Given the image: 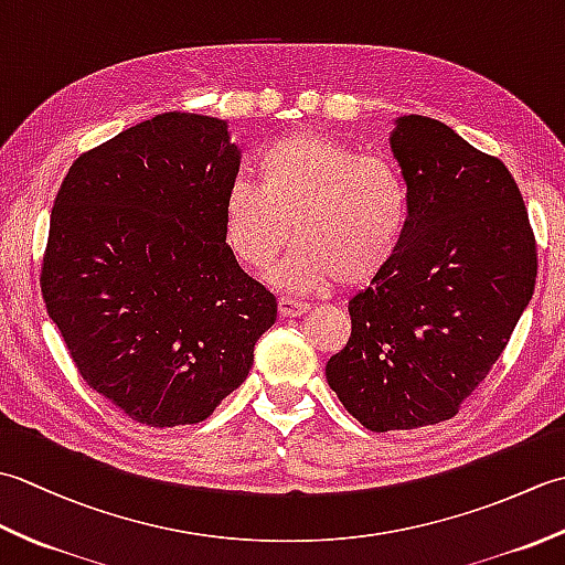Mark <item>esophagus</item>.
<instances>
[{"label":"esophagus","mask_w":565,"mask_h":565,"mask_svg":"<svg viewBox=\"0 0 565 565\" xmlns=\"http://www.w3.org/2000/svg\"><path fill=\"white\" fill-rule=\"evenodd\" d=\"M308 310H310V306L303 301H296V298H286V296L279 298V316L281 318H298V316L308 313Z\"/></svg>","instance_id":"34e87169"}]
</instances>
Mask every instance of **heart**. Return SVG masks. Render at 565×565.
Returning <instances> with one entry per match:
<instances>
[{
    "mask_svg": "<svg viewBox=\"0 0 565 565\" xmlns=\"http://www.w3.org/2000/svg\"><path fill=\"white\" fill-rule=\"evenodd\" d=\"M411 223V196L398 167L313 130L274 140L259 158V184L235 177L225 189L223 231L247 269L271 267L298 239L271 281L320 291L334 281L379 279Z\"/></svg>",
    "mask_w": 565,
    "mask_h": 565,
    "instance_id": "obj_1",
    "label": "heart"
}]
</instances>
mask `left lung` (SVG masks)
<instances>
[{"instance_id": "1", "label": "left lung", "mask_w": 565, "mask_h": 565, "mask_svg": "<svg viewBox=\"0 0 565 565\" xmlns=\"http://www.w3.org/2000/svg\"><path fill=\"white\" fill-rule=\"evenodd\" d=\"M411 196L398 257L350 301L352 338L326 379L371 431L437 425L498 362L536 284V243L508 167L447 124L391 130Z\"/></svg>"}]
</instances>
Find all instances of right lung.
I'll use <instances>...</instances> for the list:
<instances>
[{
	"mask_svg": "<svg viewBox=\"0 0 565 565\" xmlns=\"http://www.w3.org/2000/svg\"><path fill=\"white\" fill-rule=\"evenodd\" d=\"M239 148L160 114L84 152L51 213L41 291L89 386L140 425H196L249 374L276 298L225 243Z\"/></svg>",
	"mask_w": 565,
	"mask_h": 565,
	"instance_id": "right-lung-1",
	"label": "right lung"
}]
</instances>
